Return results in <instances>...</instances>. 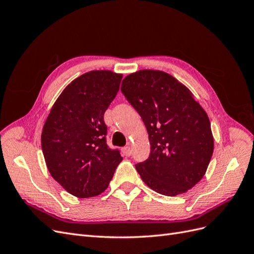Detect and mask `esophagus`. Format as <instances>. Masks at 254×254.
<instances>
[{
	"label": "esophagus",
	"mask_w": 254,
	"mask_h": 254,
	"mask_svg": "<svg viewBox=\"0 0 254 254\" xmlns=\"http://www.w3.org/2000/svg\"><path fill=\"white\" fill-rule=\"evenodd\" d=\"M122 152H123V155H124V156L129 157L130 155H131V148H130L129 146H126V147L122 149Z\"/></svg>",
	"instance_id": "1"
}]
</instances>
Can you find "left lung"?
<instances>
[{
  "instance_id": "obj_1",
  "label": "left lung",
  "mask_w": 254,
  "mask_h": 254,
  "mask_svg": "<svg viewBox=\"0 0 254 254\" xmlns=\"http://www.w3.org/2000/svg\"><path fill=\"white\" fill-rule=\"evenodd\" d=\"M121 90L148 132L150 155L135 165L142 180L165 196L187 193L202 179L213 155L206 112L184 84L162 71L129 74Z\"/></svg>"
}]
</instances>
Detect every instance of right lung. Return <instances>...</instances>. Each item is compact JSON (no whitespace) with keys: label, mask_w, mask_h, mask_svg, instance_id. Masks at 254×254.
Returning a JSON list of instances; mask_svg holds the SVG:
<instances>
[{"label":"right lung","mask_w":254,"mask_h":254,"mask_svg":"<svg viewBox=\"0 0 254 254\" xmlns=\"http://www.w3.org/2000/svg\"><path fill=\"white\" fill-rule=\"evenodd\" d=\"M122 78L108 70L82 74L65 87L44 123L41 147L48 170L78 198L102 194L123 160L106 143L104 122Z\"/></svg>","instance_id":"1"}]
</instances>
